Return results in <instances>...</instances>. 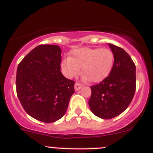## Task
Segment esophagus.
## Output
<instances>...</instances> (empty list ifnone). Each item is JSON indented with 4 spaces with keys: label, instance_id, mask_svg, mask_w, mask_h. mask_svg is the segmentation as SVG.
Here are the masks:
<instances>
[{
    "label": "esophagus",
    "instance_id": "1",
    "mask_svg": "<svg viewBox=\"0 0 153 153\" xmlns=\"http://www.w3.org/2000/svg\"><path fill=\"white\" fill-rule=\"evenodd\" d=\"M82 87V84H80V83H78V82H76L75 84V89L76 91H78V90H79L80 89H81V88Z\"/></svg>",
    "mask_w": 153,
    "mask_h": 153
}]
</instances>
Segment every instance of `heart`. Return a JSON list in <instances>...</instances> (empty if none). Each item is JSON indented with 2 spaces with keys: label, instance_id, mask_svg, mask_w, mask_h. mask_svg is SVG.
Here are the masks:
<instances>
[{
  "label": "heart",
  "instance_id": "heart-1",
  "mask_svg": "<svg viewBox=\"0 0 153 153\" xmlns=\"http://www.w3.org/2000/svg\"><path fill=\"white\" fill-rule=\"evenodd\" d=\"M114 64V54L107 48H80L72 51L70 58L61 63V71L68 78H72L82 67L92 82H101L109 76Z\"/></svg>",
  "mask_w": 153,
  "mask_h": 153
}]
</instances>
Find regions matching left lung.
<instances>
[{"label": "left lung", "instance_id": "left-lung-1", "mask_svg": "<svg viewBox=\"0 0 153 153\" xmlns=\"http://www.w3.org/2000/svg\"><path fill=\"white\" fill-rule=\"evenodd\" d=\"M114 54V64L107 78L91 86V111L103 119L118 116L128 107L136 89L135 65L126 51L109 44Z\"/></svg>", "mask_w": 153, "mask_h": 153}]
</instances>
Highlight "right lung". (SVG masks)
I'll return each instance as SVG.
<instances>
[{
    "mask_svg": "<svg viewBox=\"0 0 153 153\" xmlns=\"http://www.w3.org/2000/svg\"><path fill=\"white\" fill-rule=\"evenodd\" d=\"M61 49L42 44L27 54L18 64L16 91L24 110L44 123L62 118L75 92V81L61 72Z\"/></svg>",
    "mask_w": 153,
    "mask_h": 153,
    "instance_id": "1",
    "label": "right lung"
}]
</instances>
